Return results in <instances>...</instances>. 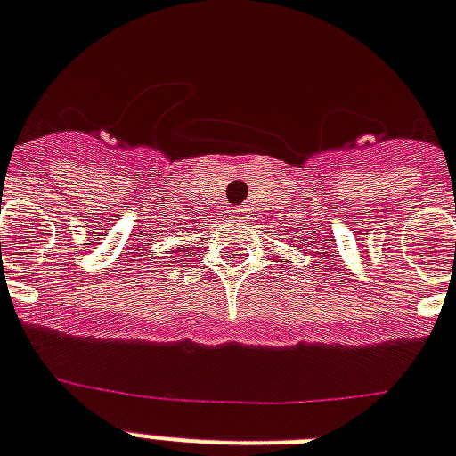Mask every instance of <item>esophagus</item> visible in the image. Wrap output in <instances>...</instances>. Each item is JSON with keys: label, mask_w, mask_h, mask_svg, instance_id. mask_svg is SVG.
Segmentation results:
<instances>
[{"label": "esophagus", "mask_w": 456, "mask_h": 456, "mask_svg": "<svg viewBox=\"0 0 456 456\" xmlns=\"http://www.w3.org/2000/svg\"><path fill=\"white\" fill-rule=\"evenodd\" d=\"M234 217H246V208H236Z\"/></svg>", "instance_id": "34e87169"}]
</instances>
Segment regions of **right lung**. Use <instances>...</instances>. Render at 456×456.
Segmentation results:
<instances>
[{"mask_svg":"<svg viewBox=\"0 0 456 456\" xmlns=\"http://www.w3.org/2000/svg\"><path fill=\"white\" fill-rule=\"evenodd\" d=\"M175 252H181V250H175Z\"/></svg>","mask_w":456,"mask_h":456,"instance_id":"right-lung-1","label":"right lung"}]
</instances>
